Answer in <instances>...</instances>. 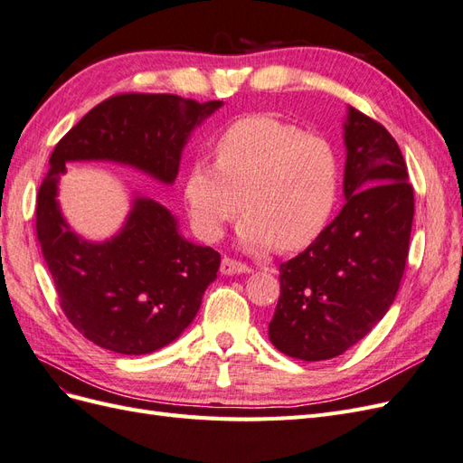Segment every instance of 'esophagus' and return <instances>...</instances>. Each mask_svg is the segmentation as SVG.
Returning a JSON list of instances; mask_svg holds the SVG:
<instances>
[{
  "label": "esophagus",
  "mask_w": 463,
  "mask_h": 463,
  "mask_svg": "<svg viewBox=\"0 0 463 463\" xmlns=\"http://www.w3.org/2000/svg\"><path fill=\"white\" fill-rule=\"evenodd\" d=\"M220 272L223 274V276H233V274H245V272H249V266L247 264H243V262H237V260H233V259H223L222 260V264H220Z\"/></svg>",
  "instance_id": "obj_1"
}]
</instances>
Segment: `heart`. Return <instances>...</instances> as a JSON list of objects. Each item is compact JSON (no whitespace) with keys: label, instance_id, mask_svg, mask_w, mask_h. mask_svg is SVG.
I'll return each mask as SVG.
<instances>
[{"label":"heart","instance_id":"obj_1","mask_svg":"<svg viewBox=\"0 0 463 463\" xmlns=\"http://www.w3.org/2000/svg\"><path fill=\"white\" fill-rule=\"evenodd\" d=\"M338 191V152L328 138L269 114L232 123L216 141V164L197 160L184 184L191 222L206 241L220 240L245 203L237 240L249 250L311 245Z\"/></svg>","mask_w":463,"mask_h":463}]
</instances>
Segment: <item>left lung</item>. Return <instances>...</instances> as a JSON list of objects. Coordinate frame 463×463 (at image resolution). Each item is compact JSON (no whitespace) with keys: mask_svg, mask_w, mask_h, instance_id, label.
<instances>
[{"mask_svg":"<svg viewBox=\"0 0 463 463\" xmlns=\"http://www.w3.org/2000/svg\"><path fill=\"white\" fill-rule=\"evenodd\" d=\"M344 145V208L279 264L269 338L293 359H332L365 338L394 303L408 260L415 208L398 143L347 106Z\"/></svg>","mask_w":463,"mask_h":463,"instance_id":"left-lung-1","label":"left lung"}]
</instances>
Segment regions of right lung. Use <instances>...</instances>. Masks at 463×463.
I'll return each instance as SVG.
<instances>
[{
	"label": "right lung",
	"instance_id": "1",
	"mask_svg": "<svg viewBox=\"0 0 463 463\" xmlns=\"http://www.w3.org/2000/svg\"><path fill=\"white\" fill-rule=\"evenodd\" d=\"M222 106L175 94H118L53 148L36 197V233L65 317L96 345L145 355L172 344L197 317L220 255L187 241L170 210L143 194H135L116 235L85 240L60 208L65 164L116 162L172 185L191 133Z\"/></svg>",
	"mask_w": 463,
	"mask_h": 463
}]
</instances>
